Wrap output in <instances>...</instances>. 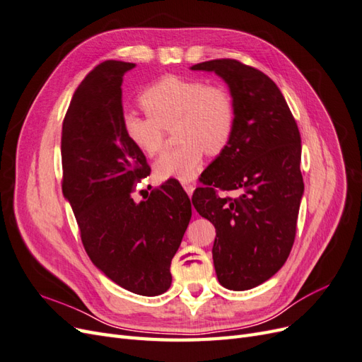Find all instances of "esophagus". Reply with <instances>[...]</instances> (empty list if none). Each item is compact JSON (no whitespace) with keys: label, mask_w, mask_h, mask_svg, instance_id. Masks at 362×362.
I'll use <instances>...</instances> for the list:
<instances>
[{"label":"esophagus","mask_w":362,"mask_h":362,"mask_svg":"<svg viewBox=\"0 0 362 362\" xmlns=\"http://www.w3.org/2000/svg\"><path fill=\"white\" fill-rule=\"evenodd\" d=\"M182 187H184L185 193H187L189 196H192V194H193V192H194V185H193V184H189V182H184V184H182Z\"/></svg>","instance_id":"1"}]
</instances>
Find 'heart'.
I'll return each instance as SVG.
<instances>
[{"instance_id":"heart-1","label":"heart","mask_w":362,"mask_h":362,"mask_svg":"<svg viewBox=\"0 0 362 362\" xmlns=\"http://www.w3.org/2000/svg\"><path fill=\"white\" fill-rule=\"evenodd\" d=\"M140 104L148 116L125 112L120 122L125 139L141 154L156 156L163 146V128L177 122L175 136L181 145L156 161L158 180H193L205 151L222 152L235 128L231 93L199 78L164 75L141 92Z\"/></svg>"}]
</instances>
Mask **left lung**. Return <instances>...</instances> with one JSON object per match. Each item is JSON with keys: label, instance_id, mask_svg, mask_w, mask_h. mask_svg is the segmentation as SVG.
Wrapping results in <instances>:
<instances>
[{"label": "left lung", "instance_id": "1", "mask_svg": "<svg viewBox=\"0 0 362 362\" xmlns=\"http://www.w3.org/2000/svg\"><path fill=\"white\" fill-rule=\"evenodd\" d=\"M228 84L235 128L228 146L204 172L193 206L216 228L213 261L218 282L243 291L270 279L287 261L303 194L300 134L278 86L233 59L193 64ZM238 189V199L216 189Z\"/></svg>", "mask_w": 362, "mask_h": 362}]
</instances>
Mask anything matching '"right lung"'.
I'll use <instances>...</instances> for the list:
<instances>
[{
    "label": "right lung",
    "mask_w": 362,
    "mask_h": 362,
    "mask_svg": "<svg viewBox=\"0 0 362 362\" xmlns=\"http://www.w3.org/2000/svg\"><path fill=\"white\" fill-rule=\"evenodd\" d=\"M134 66L107 60L75 90L62 129V190L93 264L131 293L157 296L172 284L170 262L189 226L192 204L172 180L148 199H133L136 182L151 172L120 122L122 76Z\"/></svg>",
    "instance_id": "1"
}]
</instances>
